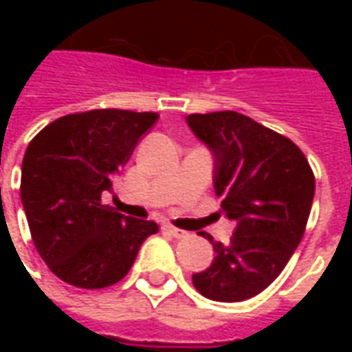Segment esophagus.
<instances>
[{"mask_svg":"<svg viewBox=\"0 0 352 352\" xmlns=\"http://www.w3.org/2000/svg\"><path fill=\"white\" fill-rule=\"evenodd\" d=\"M164 230H166V232H168L169 236L177 237V239H181V237H186V236H188V234H186V232H184V230L175 228V226H171V224H164Z\"/></svg>","mask_w":352,"mask_h":352,"instance_id":"obj_1","label":"esophagus"}]
</instances>
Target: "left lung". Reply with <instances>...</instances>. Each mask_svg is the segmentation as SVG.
Returning <instances> with one entry per match:
<instances>
[{
    "instance_id": "8db88e82",
    "label": "left lung",
    "mask_w": 352,
    "mask_h": 352,
    "mask_svg": "<svg viewBox=\"0 0 352 352\" xmlns=\"http://www.w3.org/2000/svg\"><path fill=\"white\" fill-rule=\"evenodd\" d=\"M186 122L213 153L214 192L236 222L230 243L207 236L213 264L192 283L214 302H243L279 277L302 241L315 175L300 146L241 113H194Z\"/></svg>"
}]
</instances>
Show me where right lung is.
<instances>
[{"label":"right lung","mask_w":352,"mask_h":352,"mask_svg":"<svg viewBox=\"0 0 352 352\" xmlns=\"http://www.w3.org/2000/svg\"><path fill=\"white\" fill-rule=\"evenodd\" d=\"M156 113L94 109L56 118L35 135L22 160L20 198L39 256L58 279L105 288L126 277L158 224L103 204Z\"/></svg>","instance_id":"1"}]
</instances>
